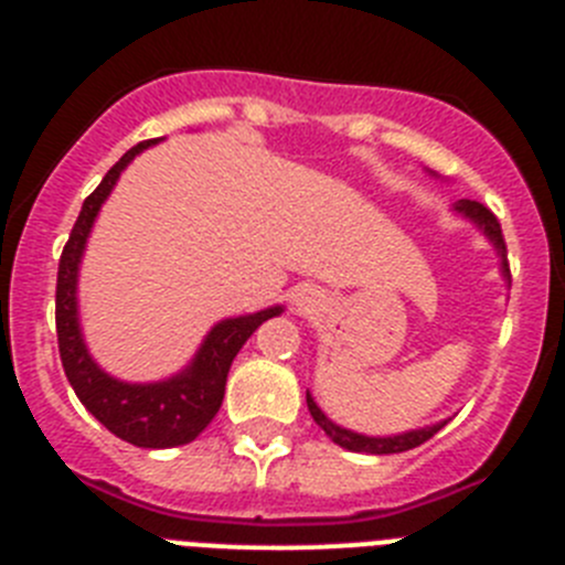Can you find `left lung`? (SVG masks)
Listing matches in <instances>:
<instances>
[{
  "label": "left lung",
  "instance_id": "left-lung-1",
  "mask_svg": "<svg viewBox=\"0 0 565 565\" xmlns=\"http://www.w3.org/2000/svg\"><path fill=\"white\" fill-rule=\"evenodd\" d=\"M456 212H461L463 217H469V221H476L478 226L483 228V234H487V237L495 243L498 254H501V271H503V277L509 279L507 239H503L501 223H498L495 214L489 212V209L483 206V203H478V201H461L456 206ZM306 402H308V411H311L313 422H317L319 427H322V430H326L328 436H331L333 441L339 444V447H344V450H353V452H371V456H391V452L413 450V447H418V444H424L427 438H433L444 427V422H441V424H433V427H424V430L402 433V436H387V438L359 436V433H351V430H344V427H337V424H333L331 418L326 416V413L319 411L317 402L311 398V393H306Z\"/></svg>",
  "mask_w": 565,
  "mask_h": 565
}]
</instances>
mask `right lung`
<instances>
[{"mask_svg": "<svg viewBox=\"0 0 565 565\" xmlns=\"http://www.w3.org/2000/svg\"><path fill=\"white\" fill-rule=\"evenodd\" d=\"M154 141H141L129 152L121 154L96 192L84 201L78 221L64 243L62 259H58L56 279V333H58V356H62L67 382L73 384L78 402L87 407L98 422L115 433L124 441L147 450H167V447H181L194 441L209 427L223 404L226 393V376L237 351L246 344V339L257 331L266 319L277 317L282 308H266L248 317L223 319L214 326L201 351L194 356L186 371L167 382L154 384H127L107 376L84 348L82 331H78L76 311V277L78 263H82L84 243L93 228L98 209L113 192L118 174L124 172L135 154L147 149Z\"/></svg>", "mask_w": 565, "mask_h": 565, "instance_id": "right-lung-1", "label": "right lung"}]
</instances>
